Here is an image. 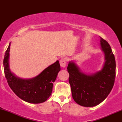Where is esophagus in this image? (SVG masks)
I'll return each mask as SVG.
<instances>
[{"label": "esophagus", "mask_w": 122, "mask_h": 122, "mask_svg": "<svg viewBox=\"0 0 122 122\" xmlns=\"http://www.w3.org/2000/svg\"><path fill=\"white\" fill-rule=\"evenodd\" d=\"M66 61H67V60L66 58H62V59H61L59 61V63H60V65H61V67L63 68H64L66 66Z\"/></svg>", "instance_id": "34e87169"}]
</instances>
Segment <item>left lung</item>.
Returning <instances> with one entry per match:
<instances>
[{"label": "left lung", "instance_id": "8db88e82", "mask_svg": "<svg viewBox=\"0 0 122 122\" xmlns=\"http://www.w3.org/2000/svg\"><path fill=\"white\" fill-rule=\"evenodd\" d=\"M100 45L104 62L93 74L83 72L76 62L69 61L67 69L72 97L80 106L92 107L102 102L111 92L116 77V61L110 45L101 37Z\"/></svg>", "mask_w": 122, "mask_h": 122}]
</instances>
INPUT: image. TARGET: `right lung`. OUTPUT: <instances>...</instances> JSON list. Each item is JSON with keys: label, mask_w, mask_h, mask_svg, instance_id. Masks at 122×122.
Here are the masks:
<instances>
[{"label": "right lung", "mask_w": 122, "mask_h": 122, "mask_svg": "<svg viewBox=\"0 0 122 122\" xmlns=\"http://www.w3.org/2000/svg\"><path fill=\"white\" fill-rule=\"evenodd\" d=\"M10 43L3 61L5 76L10 88L18 97L26 102L38 104L46 102L51 96L53 83L61 71L59 61L48 66L34 78L23 79L16 76L10 69Z\"/></svg>", "instance_id": "add662e5"}]
</instances>
